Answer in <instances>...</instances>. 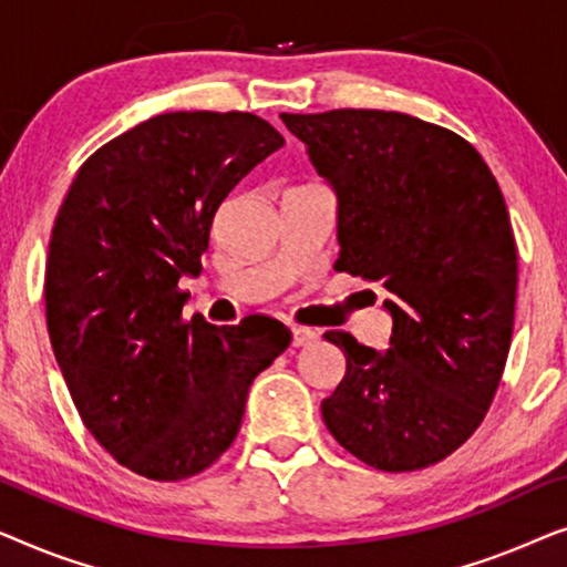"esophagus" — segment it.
<instances>
[{"label":"esophagus","mask_w":567,"mask_h":567,"mask_svg":"<svg viewBox=\"0 0 567 567\" xmlns=\"http://www.w3.org/2000/svg\"><path fill=\"white\" fill-rule=\"evenodd\" d=\"M317 340V330L312 328H299V324H293L291 328V346L293 348H301V346H309Z\"/></svg>","instance_id":"obj_1"}]
</instances>
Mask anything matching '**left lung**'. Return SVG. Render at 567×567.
Instances as JSON below:
<instances>
[{"label":"left lung","mask_w":567,"mask_h":567,"mask_svg":"<svg viewBox=\"0 0 567 567\" xmlns=\"http://www.w3.org/2000/svg\"><path fill=\"white\" fill-rule=\"evenodd\" d=\"M281 121L338 196L336 270L392 293L386 351L324 332L346 377L322 421L369 467L436 464L483 423L508 359L518 255L498 183L470 142L408 113Z\"/></svg>","instance_id":"left-lung-1"}]
</instances>
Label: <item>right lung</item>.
Wrapping results in <instances>:
<instances>
[{
	"label": "right lung",
	"instance_id": "obj_1",
	"mask_svg": "<svg viewBox=\"0 0 567 567\" xmlns=\"http://www.w3.org/2000/svg\"><path fill=\"white\" fill-rule=\"evenodd\" d=\"M284 146L252 113L181 111L92 154L53 221L45 322L82 423L115 462L175 483L235 441L252 379L291 343L270 317L183 320L214 214Z\"/></svg>",
	"mask_w": 567,
	"mask_h": 567
}]
</instances>
